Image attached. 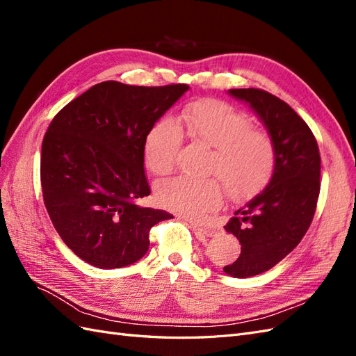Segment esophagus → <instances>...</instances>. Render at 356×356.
Returning <instances> with one entry per match:
<instances>
[{
    "mask_svg": "<svg viewBox=\"0 0 356 356\" xmlns=\"http://www.w3.org/2000/svg\"><path fill=\"white\" fill-rule=\"evenodd\" d=\"M190 224H191L193 229H195L199 233H202V234H204V236H213L215 233H217V229L209 227V225H203L202 222H193L191 221Z\"/></svg>",
    "mask_w": 356,
    "mask_h": 356,
    "instance_id": "esophagus-1",
    "label": "esophagus"
}]
</instances>
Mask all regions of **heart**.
I'll return each instance as SVG.
<instances>
[{
  "label": "heart",
  "mask_w": 356,
  "mask_h": 356,
  "mask_svg": "<svg viewBox=\"0 0 356 356\" xmlns=\"http://www.w3.org/2000/svg\"><path fill=\"white\" fill-rule=\"evenodd\" d=\"M179 122L191 143L212 148L207 172L220 178L232 197L251 196L272 178L276 163L273 139L252 127L251 118L230 104L191 101L182 110ZM181 144L182 131L172 118L161 117L153 124L144 143V160L152 174L165 177L174 170ZM220 181L177 177L160 182L156 197L172 212L199 218L221 203Z\"/></svg>",
  "instance_id": "b5f03b06"
}]
</instances>
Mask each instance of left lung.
<instances>
[{
    "label": "left lung",
    "instance_id": "left-lung-1",
    "mask_svg": "<svg viewBox=\"0 0 356 356\" xmlns=\"http://www.w3.org/2000/svg\"><path fill=\"white\" fill-rule=\"evenodd\" d=\"M229 92L260 115L276 149L270 184L224 225L242 245L224 272L250 277L284 260L309 230L321 190V156L310 127L285 101L263 89Z\"/></svg>",
    "mask_w": 356,
    "mask_h": 356
}]
</instances>
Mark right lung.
<instances>
[{"label":"right lung","mask_w":356,"mask_h":356,"mask_svg":"<svg viewBox=\"0 0 356 356\" xmlns=\"http://www.w3.org/2000/svg\"><path fill=\"white\" fill-rule=\"evenodd\" d=\"M188 89L102 81L53 117L41 145L42 200L60 239L86 263L118 268L138 261L148 251L149 230L174 218L138 204L152 193L144 143Z\"/></svg>","instance_id":"right-lung-1"}]
</instances>
